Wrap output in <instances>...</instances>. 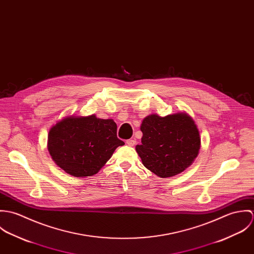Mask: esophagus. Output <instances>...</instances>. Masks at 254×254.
Instances as JSON below:
<instances>
[{"label":"esophagus","instance_id":"obj_1","mask_svg":"<svg viewBox=\"0 0 254 254\" xmlns=\"http://www.w3.org/2000/svg\"><path fill=\"white\" fill-rule=\"evenodd\" d=\"M126 144H127V145H129V146H134V145H136V141L130 139V140L126 141Z\"/></svg>","mask_w":254,"mask_h":254}]
</instances>
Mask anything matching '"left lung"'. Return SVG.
I'll return each instance as SVG.
<instances>
[{"mask_svg":"<svg viewBox=\"0 0 254 254\" xmlns=\"http://www.w3.org/2000/svg\"><path fill=\"white\" fill-rule=\"evenodd\" d=\"M142 144L136 151L145 168L160 178L176 176L190 167L200 148V136L186 112L149 114L141 124Z\"/></svg>","mask_w":254,"mask_h":254,"instance_id":"obj_1","label":"left lung"}]
</instances>
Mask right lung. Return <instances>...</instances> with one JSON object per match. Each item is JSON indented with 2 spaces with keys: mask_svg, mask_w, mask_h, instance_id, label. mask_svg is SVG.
Here are the masks:
<instances>
[{
  "mask_svg": "<svg viewBox=\"0 0 254 254\" xmlns=\"http://www.w3.org/2000/svg\"><path fill=\"white\" fill-rule=\"evenodd\" d=\"M113 119L68 115L53 125L48 134V150L55 163L73 177L97 174L114 150L124 145L116 136Z\"/></svg>",
  "mask_w": 254,
  "mask_h": 254,
  "instance_id": "1",
  "label": "right lung"
}]
</instances>
